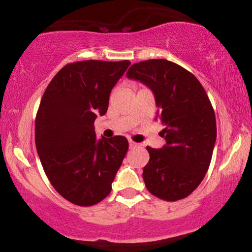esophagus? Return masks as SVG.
Returning <instances> with one entry per match:
<instances>
[{
	"mask_svg": "<svg viewBox=\"0 0 252 252\" xmlns=\"http://www.w3.org/2000/svg\"><path fill=\"white\" fill-rule=\"evenodd\" d=\"M128 143H129V148H135V147L138 146V143H135L134 141H132V140H129Z\"/></svg>",
	"mask_w": 252,
	"mask_h": 252,
	"instance_id": "1",
	"label": "esophagus"
}]
</instances>
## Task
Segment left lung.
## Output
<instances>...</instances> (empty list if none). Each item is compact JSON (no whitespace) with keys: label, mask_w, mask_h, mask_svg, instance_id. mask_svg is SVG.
<instances>
[{"label":"left lung","mask_w":252,"mask_h":252,"mask_svg":"<svg viewBox=\"0 0 252 252\" xmlns=\"http://www.w3.org/2000/svg\"><path fill=\"white\" fill-rule=\"evenodd\" d=\"M126 76L152 89L158 105L156 119L164 128L161 149L147 147L143 168L146 188L155 197L176 201L190 195L210 168L217 140L213 106L198 78L165 59L134 63Z\"/></svg>","instance_id":"left-lung-1"}]
</instances>
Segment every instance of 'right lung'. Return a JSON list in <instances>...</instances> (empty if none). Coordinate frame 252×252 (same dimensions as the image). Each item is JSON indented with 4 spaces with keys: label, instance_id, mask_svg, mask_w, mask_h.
Here are the masks:
<instances>
[{
    "label": "right lung",
    "instance_id": "add662e5",
    "mask_svg": "<svg viewBox=\"0 0 252 252\" xmlns=\"http://www.w3.org/2000/svg\"><path fill=\"white\" fill-rule=\"evenodd\" d=\"M129 64L71 62L42 94L34 125L39 158L58 193L75 205H96L110 194L128 150L125 136L97 140L94 123L106 113L111 90Z\"/></svg>",
    "mask_w": 252,
    "mask_h": 252
}]
</instances>
